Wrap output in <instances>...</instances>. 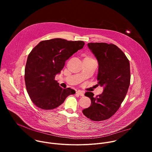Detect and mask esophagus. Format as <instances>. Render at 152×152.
Returning <instances> with one entry per match:
<instances>
[{"label":"esophagus","instance_id":"1","mask_svg":"<svg viewBox=\"0 0 152 152\" xmlns=\"http://www.w3.org/2000/svg\"><path fill=\"white\" fill-rule=\"evenodd\" d=\"M76 94L80 96H84V93L83 91H80V90H78L77 92H76Z\"/></svg>","mask_w":152,"mask_h":152}]
</instances>
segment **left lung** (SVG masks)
I'll return each instance as SVG.
<instances>
[{"label": "left lung", "mask_w": 152, "mask_h": 152, "mask_svg": "<svg viewBox=\"0 0 152 152\" xmlns=\"http://www.w3.org/2000/svg\"><path fill=\"white\" fill-rule=\"evenodd\" d=\"M88 46L99 63L97 85L104 88L96 97L91 92L85 93L91 104L82 113L93 121H103L117 111L126 97L131 81L130 64L123 52L115 45L90 42Z\"/></svg>", "instance_id": "obj_1"}]
</instances>
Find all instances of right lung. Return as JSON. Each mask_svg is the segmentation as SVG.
<instances>
[{
	"label": "right lung",
	"mask_w": 152,
	"mask_h": 152,
	"mask_svg": "<svg viewBox=\"0 0 152 152\" xmlns=\"http://www.w3.org/2000/svg\"><path fill=\"white\" fill-rule=\"evenodd\" d=\"M82 41L53 38L39 42L29 54L25 70L27 92L35 106L42 110H52L61 105L76 91L63 89L55 80L64 68L65 62L83 48Z\"/></svg>",
	"instance_id": "1"
}]
</instances>
